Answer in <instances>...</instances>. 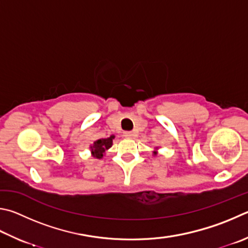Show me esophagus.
<instances>
[{
  "label": "esophagus",
  "instance_id": "1",
  "mask_svg": "<svg viewBox=\"0 0 248 248\" xmlns=\"http://www.w3.org/2000/svg\"><path fill=\"white\" fill-rule=\"evenodd\" d=\"M124 137L127 139H131L134 137V133L132 131H125V132H124Z\"/></svg>",
  "mask_w": 248,
  "mask_h": 248
}]
</instances>
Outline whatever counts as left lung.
Returning <instances> with one entry per match:
<instances>
[{"instance_id": "1", "label": "left lung", "mask_w": 248, "mask_h": 248, "mask_svg": "<svg viewBox=\"0 0 248 248\" xmlns=\"http://www.w3.org/2000/svg\"><path fill=\"white\" fill-rule=\"evenodd\" d=\"M157 148H158V147H156V150H157ZM156 154H157V152L155 151V152H154V155H156Z\"/></svg>"}]
</instances>
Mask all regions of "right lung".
<instances>
[{
  "instance_id": "right-lung-1",
  "label": "right lung",
  "mask_w": 248,
  "mask_h": 248,
  "mask_svg": "<svg viewBox=\"0 0 248 248\" xmlns=\"http://www.w3.org/2000/svg\"><path fill=\"white\" fill-rule=\"evenodd\" d=\"M115 139V136H110L109 138L106 139H100L93 143V145L90 146L91 148L92 156L95 157V158L101 159L104 156L105 152L111 147L112 145V140Z\"/></svg>"
}]
</instances>
